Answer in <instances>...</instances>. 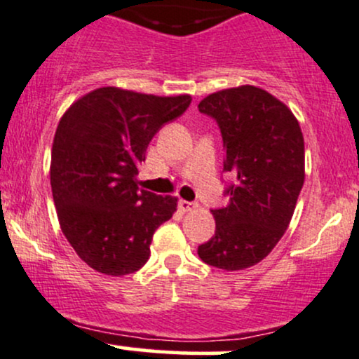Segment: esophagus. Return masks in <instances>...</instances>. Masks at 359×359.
Listing matches in <instances>:
<instances>
[{
  "label": "esophagus",
  "instance_id": "1",
  "mask_svg": "<svg viewBox=\"0 0 359 359\" xmlns=\"http://www.w3.org/2000/svg\"><path fill=\"white\" fill-rule=\"evenodd\" d=\"M178 207L183 212H191V210H195L196 207H198V203H196V202H188V200H180Z\"/></svg>",
  "mask_w": 359,
  "mask_h": 359
}]
</instances>
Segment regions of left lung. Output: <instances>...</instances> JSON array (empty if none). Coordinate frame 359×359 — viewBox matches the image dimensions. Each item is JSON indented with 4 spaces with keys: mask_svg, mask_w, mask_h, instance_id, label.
Listing matches in <instances>:
<instances>
[{
    "mask_svg": "<svg viewBox=\"0 0 359 359\" xmlns=\"http://www.w3.org/2000/svg\"><path fill=\"white\" fill-rule=\"evenodd\" d=\"M200 113L222 135L229 203L214 209L215 234L198 257L222 271H243L264 260L291 222L304 183V140L286 104L264 88L241 86L207 95Z\"/></svg>",
    "mask_w": 359,
    "mask_h": 359,
    "instance_id": "1",
    "label": "left lung"
}]
</instances>
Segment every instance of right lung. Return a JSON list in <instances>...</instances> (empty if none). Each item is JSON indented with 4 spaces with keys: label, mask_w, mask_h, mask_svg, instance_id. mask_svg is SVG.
Masks as SVG:
<instances>
[{
    "label": "right lung",
    "mask_w": 359,
    "mask_h": 359,
    "mask_svg": "<svg viewBox=\"0 0 359 359\" xmlns=\"http://www.w3.org/2000/svg\"><path fill=\"white\" fill-rule=\"evenodd\" d=\"M190 95L159 97L101 87L60 119L51 150L57 219L76 255L106 276L137 272L176 196L138 190V165L154 135L190 106Z\"/></svg>",
    "instance_id": "1"
}]
</instances>
